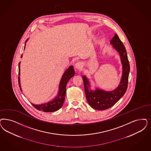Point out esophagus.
I'll use <instances>...</instances> for the list:
<instances>
[{
  "label": "esophagus",
  "mask_w": 151,
  "mask_h": 151,
  "mask_svg": "<svg viewBox=\"0 0 151 151\" xmlns=\"http://www.w3.org/2000/svg\"><path fill=\"white\" fill-rule=\"evenodd\" d=\"M83 68V63L81 62H78L75 64V68L78 70H82V68Z\"/></svg>",
  "instance_id": "obj_1"
}]
</instances>
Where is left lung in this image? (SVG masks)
Segmentation results:
<instances>
[{"instance_id": "obj_1", "label": "left lung", "mask_w": 151, "mask_h": 151, "mask_svg": "<svg viewBox=\"0 0 151 151\" xmlns=\"http://www.w3.org/2000/svg\"><path fill=\"white\" fill-rule=\"evenodd\" d=\"M110 43L119 53L122 63L123 73L119 86L111 91L99 88L93 91L88 89L90 83L88 79L85 76H83L87 101L91 108L98 110H104L113 106L124 95L128 88L130 65L125 48L116 33Z\"/></svg>"}]
</instances>
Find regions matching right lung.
Wrapping results in <instances>:
<instances>
[{"instance_id":"add662e5","label":"right lung","mask_w":151,"mask_h":151,"mask_svg":"<svg viewBox=\"0 0 151 151\" xmlns=\"http://www.w3.org/2000/svg\"><path fill=\"white\" fill-rule=\"evenodd\" d=\"M27 41L25 43L24 48L26 47ZM21 57H22V55L21 56ZM18 68H19L18 83H19V86L20 88V90L21 91H22L21 88L20 77H19V76H20V63H19ZM74 75H75V71L73 69V66H70L63 74V77L61 78L60 85H59V90H58V94L56 96V98L53 100H51V101L47 103L40 104V105H35V104L31 103L32 105L37 109L38 110H42L45 112H53V111H57L58 110L60 109L62 107L63 104L64 103V101H65V99L66 91V88L67 83L69 81V80L74 76Z\"/></svg>"}]
</instances>
